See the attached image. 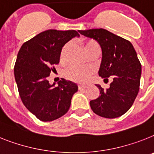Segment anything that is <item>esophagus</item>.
<instances>
[{
	"instance_id": "obj_1",
	"label": "esophagus",
	"mask_w": 154,
	"mask_h": 154,
	"mask_svg": "<svg viewBox=\"0 0 154 154\" xmlns=\"http://www.w3.org/2000/svg\"><path fill=\"white\" fill-rule=\"evenodd\" d=\"M86 88H87V86H83V85H79V86H78V89H79V90H81V91H82V90L85 89Z\"/></svg>"
}]
</instances>
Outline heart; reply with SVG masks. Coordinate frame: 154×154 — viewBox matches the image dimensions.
Wrapping results in <instances>:
<instances>
[{
	"mask_svg": "<svg viewBox=\"0 0 154 154\" xmlns=\"http://www.w3.org/2000/svg\"><path fill=\"white\" fill-rule=\"evenodd\" d=\"M69 43L66 44L63 46L60 52V59L61 61L65 62L66 59V53L69 48ZM85 50L88 53L90 52L94 49L99 48V45L94 41H89L85 44ZM94 72V69L91 66H81V65H72L69 68H67L65 71L66 77L68 79L78 83H85L89 77H91Z\"/></svg>",
	"mask_w": 154,
	"mask_h": 154,
	"instance_id": "obj_1",
	"label": "heart"
}]
</instances>
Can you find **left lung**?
<instances>
[{"instance_id":"8db88e82","label":"left lung","mask_w":154,"mask_h":154,"mask_svg":"<svg viewBox=\"0 0 154 154\" xmlns=\"http://www.w3.org/2000/svg\"><path fill=\"white\" fill-rule=\"evenodd\" d=\"M81 34L92 38L99 44L103 57L99 77H112L106 90L96 85L100 91L96 99L90 101L95 113L106 118H116L125 114L132 106L140 85L142 66L130 41L104 29L78 30Z\"/></svg>"}]
</instances>
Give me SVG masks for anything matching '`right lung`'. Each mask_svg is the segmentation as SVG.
<instances>
[{
  "instance_id": "1",
  "label": "right lung",
  "mask_w": 154,
  "mask_h": 154,
  "mask_svg": "<svg viewBox=\"0 0 154 154\" xmlns=\"http://www.w3.org/2000/svg\"><path fill=\"white\" fill-rule=\"evenodd\" d=\"M79 36L76 30H45L25 42L18 53L14 74L19 95L27 109L40 121H54L69 110L77 85L62 78L55 87L47 78L51 66L59 63L63 46Z\"/></svg>"
}]
</instances>
